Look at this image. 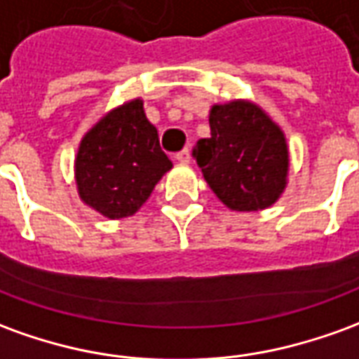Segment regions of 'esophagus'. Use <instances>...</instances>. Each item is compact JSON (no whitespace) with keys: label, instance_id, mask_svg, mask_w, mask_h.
I'll list each match as a JSON object with an SVG mask.
<instances>
[{"label":"esophagus","instance_id":"34e87169","mask_svg":"<svg viewBox=\"0 0 359 359\" xmlns=\"http://www.w3.org/2000/svg\"><path fill=\"white\" fill-rule=\"evenodd\" d=\"M175 159L179 163H188L190 161V151H188V149H182V151H179V154L175 155Z\"/></svg>","mask_w":359,"mask_h":359}]
</instances>
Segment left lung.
<instances>
[{"label": "left lung", "instance_id": "obj_1", "mask_svg": "<svg viewBox=\"0 0 359 359\" xmlns=\"http://www.w3.org/2000/svg\"><path fill=\"white\" fill-rule=\"evenodd\" d=\"M212 136L200 140L192 157L223 204L237 212L272 205L284 192L287 145L282 130L250 102L215 104Z\"/></svg>", "mask_w": 359, "mask_h": 359}]
</instances>
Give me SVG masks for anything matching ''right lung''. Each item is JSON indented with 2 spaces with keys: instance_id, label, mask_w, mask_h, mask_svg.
Returning <instances> with one entry per match:
<instances>
[{
  "instance_id": "1",
  "label": "right lung",
  "mask_w": 359,
  "mask_h": 359,
  "mask_svg": "<svg viewBox=\"0 0 359 359\" xmlns=\"http://www.w3.org/2000/svg\"><path fill=\"white\" fill-rule=\"evenodd\" d=\"M171 167L157 130L136 99L87 132L75 159V179L85 204L120 219L136 214Z\"/></svg>"
}]
</instances>
